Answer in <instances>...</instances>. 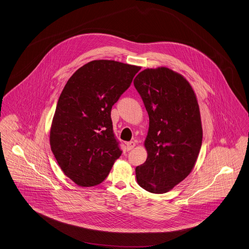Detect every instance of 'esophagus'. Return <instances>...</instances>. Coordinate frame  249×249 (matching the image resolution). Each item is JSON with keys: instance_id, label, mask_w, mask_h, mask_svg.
Returning a JSON list of instances; mask_svg holds the SVG:
<instances>
[{"instance_id": "34e87169", "label": "esophagus", "mask_w": 249, "mask_h": 249, "mask_svg": "<svg viewBox=\"0 0 249 249\" xmlns=\"http://www.w3.org/2000/svg\"><path fill=\"white\" fill-rule=\"evenodd\" d=\"M126 145H127V150H128V151H131V150H133L134 147H135L136 142H135V141H130V142H128Z\"/></svg>"}]
</instances>
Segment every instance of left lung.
Masks as SVG:
<instances>
[{"label":"left lung","mask_w":249,"mask_h":249,"mask_svg":"<svg viewBox=\"0 0 249 249\" xmlns=\"http://www.w3.org/2000/svg\"><path fill=\"white\" fill-rule=\"evenodd\" d=\"M149 115L147 160L136 167L138 185L152 193L170 192L195 166L202 145L199 104L190 82L168 67L147 68L134 80Z\"/></svg>","instance_id":"1"}]
</instances>
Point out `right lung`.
<instances>
[{"label": "right lung", "mask_w": 249, "mask_h": 249, "mask_svg": "<svg viewBox=\"0 0 249 249\" xmlns=\"http://www.w3.org/2000/svg\"><path fill=\"white\" fill-rule=\"evenodd\" d=\"M140 69L96 59L78 68L65 84L51 124L50 147L61 171L77 186L103 182L121 155L111 110Z\"/></svg>", "instance_id": "add662e5"}]
</instances>
